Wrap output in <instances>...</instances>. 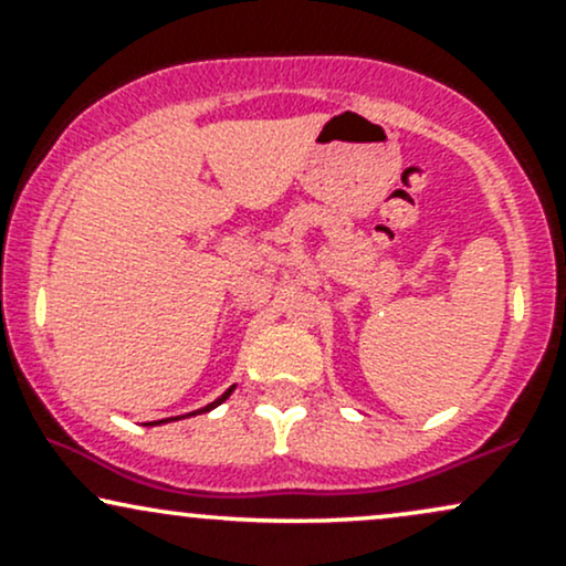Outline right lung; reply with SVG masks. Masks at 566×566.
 Instances as JSON below:
<instances>
[{"label": "right lung", "instance_id": "obj_1", "mask_svg": "<svg viewBox=\"0 0 566 566\" xmlns=\"http://www.w3.org/2000/svg\"><path fill=\"white\" fill-rule=\"evenodd\" d=\"M233 388H237V386H231V388H229V391H226V394H220L216 401H210V405H207V407H201V409H193V412H188V415H184V418H191V415H201V412H210V409H216V407H220V405H223V401H226V399H229V396L233 394ZM172 420H180V415H178V418H165V420H154V423H146V426H161V423H172Z\"/></svg>", "mask_w": 566, "mask_h": 566}]
</instances>
